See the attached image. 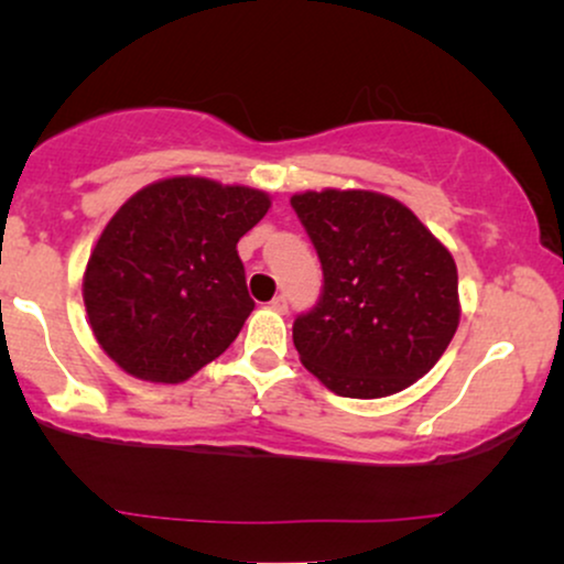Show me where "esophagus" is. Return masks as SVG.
Segmentation results:
<instances>
[{"label": "esophagus", "instance_id": "esophagus-1", "mask_svg": "<svg viewBox=\"0 0 564 564\" xmlns=\"http://www.w3.org/2000/svg\"><path fill=\"white\" fill-rule=\"evenodd\" d=\"M269 307H272V311L274 313H288V297H284V295H276L274 300H272V303H269Z\"/></svg>", "mask_w": 564, "mask_h": 564}]
</instances>
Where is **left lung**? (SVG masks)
<instances>
[{"label": "left lung", "instance_id": "1", "mask_svg": "<svg viewBox=\"0 0 564 564\" xmlns=\"http://www.w3.org/2000/svg\"><path fill=\"white\" fill-rule=\"evenodd\" d=\"M318 251L323 295L292 326L300 361L344 398H388L442 359L459 326L452 253L395 197L321 189L290 197Z\"/></svg>", "mask_w": 564, "mask_h": 564}]
</instances>
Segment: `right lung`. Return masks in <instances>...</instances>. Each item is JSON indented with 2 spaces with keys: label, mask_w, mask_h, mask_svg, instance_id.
Instances as JSON below:
<instances>
[{
  "label": "right lung",
  "mask_w": 564,
  "mask_h": 564,
  "mask_svg": "<svg viewBox=\"0 0 564 564\" xmlns=\"http://www.w3.org/2000/svg\"><path fill=\"white\" fill-rule=\"evenodd\" d=\"M272 197L207 176H169L120 205L84 269L97 344L145 382L176 384L218 359L253 311L238 241Z\"/></svg>",
  "instance_id": "right-lung-1"
}]
</instances>
